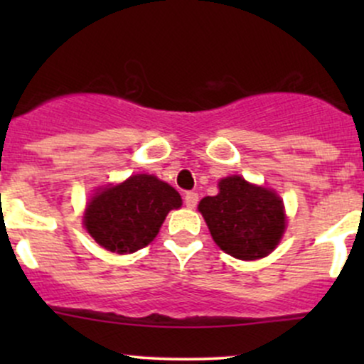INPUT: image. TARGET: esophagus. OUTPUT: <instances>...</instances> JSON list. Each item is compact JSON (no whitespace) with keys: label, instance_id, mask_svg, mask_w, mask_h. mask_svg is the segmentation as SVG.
I'll return each instance as SVG.
<instances>
[{"label":"esophagus","instance_id":"34e87169","mask_svg":"<svg viewBox=\"0 0 364 364\" xmlns=\"http://www.w3.org/2000/svg\"><path fill=\"white\" fill-rule=\"evenodd\" d=\"M196 203H198V193H195V191H186V193H185V205L188 208H195Z\"/></svg>","mask_w":364,"mask_h":364}]
</instances>
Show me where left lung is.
Segmentation results:
<instances>
[{
	"mask_svg": "<svg viewBox=\"0 0 364 364\" xmlns=\"http://www.w3.org/2000/svg\"><path fill=\"white\" fill-rule=\"evenodd\" d=\"M198 210L220 250L240 260L267 257L286 229L281 198L241 176L220 179L219 193L205 196Z\"/></svg>",
	"mask_w": 364,
	"mask_h": 364,
	"instance_id": "obj_1",
	"label": "left lung"
}]
</instances>
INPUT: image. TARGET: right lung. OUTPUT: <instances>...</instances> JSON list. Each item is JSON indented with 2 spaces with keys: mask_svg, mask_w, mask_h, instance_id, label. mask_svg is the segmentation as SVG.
<instances>
[{
  "mask_svg": "<svg viewBox=\"0 0 364 364\" xmlns=\"http://www.w3.org/2000/svg\"><path fill=\"white\" fill-rule=\"evenodd\" d=\"M178 207L181 196L173 186L150 174H136L95 195L83 224L109 252L133 253L157 236L168 212Z\"/></svg>",
  "mask_w": 364,
  "mask_h": 364,
  "instance_id": "add662e5",
  "label": "right lung"
}]
</instances>
